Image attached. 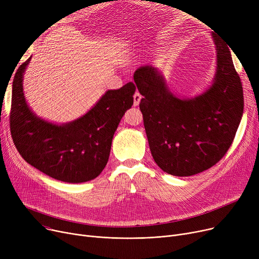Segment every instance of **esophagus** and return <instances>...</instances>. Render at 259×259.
Returning a JSON list of instances; mask_svg holds the SVG:
<instances>
[{
    "label": "esophagus",
    "mask_w": 259,
    "mask_h": 259,
    "mask_svg": "<svg viewBox=\"0 0 259 259\" xmlns=\"http://www.w3.org/2000/svg\"><path fill=\"white\" fill-rule=\"evenodd\" d=\"M141 100H142V95H141V93L139 91H137V92L134 93V95H133V104H134V106H139Z\"/></svg>",
    "instance_id": "1"
}]
</instances>
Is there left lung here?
<instances>
[{
	"instance_id": "8db88e82",
	"label": "left lung",
	"mask_w": 259,
	"mask_h": 259,
	"mask_svg": "<svg viewBox=\"0 0 259 259\" xmlns=\"http://www.w3.org/2000/svg\"><path fill=\"white\" fill-rule=\"evenodd\" d=\"M217 50L214 83L191 100L173 95L154 67L134 72L150 151L168 174L190 176L217 164L232 145L243 112V91L228 45L213 34Z\"/></svg>"
}]
</instances>
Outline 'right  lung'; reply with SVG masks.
<instances>
[{
    "instance_id": "add662e5",
    "label": "right lung",
    "mask_w": 259,
    "mask_h": 259,
    "mask_svg": "<svg viewBox=\"0 0 259 259\" xmlns=\"http://www.w3.org/2000/svg\"><path fill=\"white\" fill-rule=\"evenodd\" d=\"M30 59L19 67L12 84L9 122L19 153L54 180L70 184L94 180L106 167L113 134L133 105L135 85L129 81L117 90H108L84 116L54 125L36 117L26 104L22 81Z\"/></svg>"
}]
</instances>
